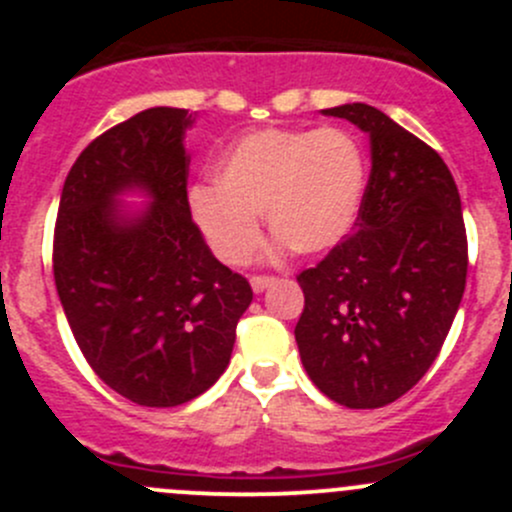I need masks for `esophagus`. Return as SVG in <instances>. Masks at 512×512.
I'll use <instances>...</instances> for the list:
<instances>
[{
	"mask_svg": "<svg viewBox=\"0 0 512 512\" xmlns=\"http://www.w3.org/2000/svg\"><path fill=\"white\" fill-rule=\"evenodd\" d=\"M250 285H252V289H255V292H265L267 287H272L275 285V277H270V275H255L250 280Z\"/></svg>",
	"mask_w": 512,
	"mask_h": 512,
	"instance_id": "1",
	"label": "esophagus"
}]
</instances>
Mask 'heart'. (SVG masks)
I'll return each mask as SVG.
<instances>
[{"instance_id": "heart-1", "label": "heart", "mask_w": 512, "mask_h": 512, "mask_svg": "<svg viewBox=\"0 0 512 512\" xmlns=\"http://www.w3.org/2000/svg\"><path fill=\"white\" fill-rule=\"evenodd\" d=\"M213 185L190 193L195 225L215 255L242 265L260 245L257 215L299 255L332 250L352 230L364 158L342 128H262L220 153Z\"/></svg>"}]
</instances>
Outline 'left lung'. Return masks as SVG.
<instances>
[{
    "mask_svg": "<svg viewBox=\"0 0 512 512\" xmlns=\"http://www.w3.org/2000/svg\"><path fill=\"white\" fill-rule=\"evenodd\" d=\"M371 141V173L347 240L299 272L294 327L304 371L347 409H381L436 361L466 289L461 195L431 146L366 103L327 108Z\"/></svg>",
    "mask_w": 512,
    "mask_h": 512,
    "instance_id": "left-lung-1",
    "label": "left lung"
}]
</instances>
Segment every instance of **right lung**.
<instances>
[{"label":"right lung","mask_w":512,"mask_h":512,"mask_svg":"<svg viewBox=\"0 0 512 512\" xmlns=\"http://www.w3.org/2000/svg\"><path fill=\"white\" fill-rule=\"evenodd\" d=\"M185 108L156 106L108 128L66 175L54 230V282L81 354L138 406H180L230 364L252 302L193 223ZM138 187L152 205L128 216L115 198Z\"/></svg>","instance_id":"1"}]
</instances>
